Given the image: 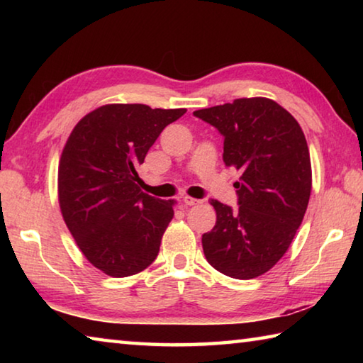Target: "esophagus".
Listing matches in <instances>:
<instances>
[{"instance_id": "34e87169", "label": "esophagus", "mask_w": 363, "mask_h": 363, "mask_svg": "<svg viewBox=\"0 0 363 363\" xmlns=\"http://www.w3.org/2000/svg\"><path fill=\"white\" fill-rule=\"evenodd\" d=\"M182 201H184V203H186L187 206H194V205H199V203H201L200 200L192 199V196H184Z\"/></svg>"}]
</instances>
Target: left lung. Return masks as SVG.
Masks as SVG:
<instances>
[{
    "label": "left lung",
    "mask_w": 363,
    "mask_h": 363,
    "mask_svg": "<svg viewBox=\"0 0 363 363\" xmlns=\"http://www.w3.org/2000/svg\"><path fill=\"white\" fill-rule=\"evenodd\" d=\"M224 136V163L240 171L238 208L211 200L216 225L203 233L208 262L232 279L266 274L290 248L312 189L309 147L294 116L267 97L195 110Z\"/></svg>",
    "instance_id": "obj_1"
}]
</instances>
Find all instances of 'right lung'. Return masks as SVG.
I'll return each instance as SVG.
<instances>
[{
	"mask_svg": "<svg viewBox=\"0 0 363 363\" xmlns=\"http://www.w3.org/2000/svg\"><path fill=\"white\" fill-rule=\"evenodd\" d=\"M186 108L107 104L73 128L59 160L57 195L78 248L110 277H130L155 261L176 200L140 190L138 167Z\"/></svg>",
	"mask_w": 363,
	"mask_h": 363,
	"instance_id": "right-lung-1",
	"label": "right lung"
}]
</instances>
